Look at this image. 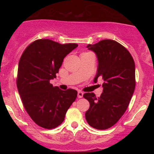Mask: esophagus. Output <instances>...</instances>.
<instances>
[{
    "label": "esophagus",
    "instance_id": "esophagus-1",
    "mask_svg": "<svg viewBox=\"0 0 154 154\" xmlns=\"http://www.w3.org/2000/svg\"><path fill=\"white\" fill-rule=\"evenodd\" d=\"M83 94H84V93H83L82 91H78V93H77V97H78L79 98H82Z\"/></svg>",
    "mask_w": 154,
    "mask_h": 154
}]
</instances>
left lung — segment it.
Instances as JSON below:
<instances>
[{
  "label": "left lung",
  "mask_w": 154,
  "mask_h": 154,
  "mask_svg": "<svg viewBox=\"0 0 154 154\" xmlns=\"http://www.w3.org/2000/svg\"><path fill=\"white\" fill-rule=\"evenodd\" d=\"M98 59L94 82L103 79V91L99 98L93 93L83 95L90 103L85 112L88 123L97 130L110 128L128 109L135 88V66L131 54L121 44L103 40L87 45Z\"/></svg>",
  "instance_id": "obj_1"
}]
</instances>
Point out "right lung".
<instances>
[{"label":"right lung","mask_w":154,"mask_h":154,"mask_svg":"<svg viewBox=\"0 0 154 154\" xmlns=\"http://www.w3.org/2000/svg\"><path fill=\"white\" fill-rule=\"evenodd\" d=\"M77 45L40 39L27 46L21 56L17 81L19 93L26 112L42 128L53 129L61 125L77 98V91H62L54 87L50 80L56 77L65 56Z\"/></svg>","instance_id":"1"}]
</instances>
